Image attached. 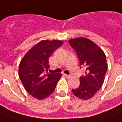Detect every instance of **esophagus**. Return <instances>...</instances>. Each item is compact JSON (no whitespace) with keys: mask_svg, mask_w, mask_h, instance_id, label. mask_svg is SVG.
Listing matches in <instances>:
<instances>
[{"mask_svg":"<svg viewBox=\"0 0 122 122\" xmlns=\"http://www.w3.org/2000/svg\"><path fill=\"white\" fill-rule=\"evenodd\" d=\"M65 76L67 77V79H69V78H71V75H65Z\"/></svg>","mask_w":122,"mask_h":122,"instance_id":"esophagus-1","label":"esophagus"}]
</instances>
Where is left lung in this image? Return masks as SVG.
Returning a JSON list of instances; mask_svg holds the SVG:
<instances>
[{
    "mask_svg": "<svg viewBox=\"0 0 122 122\" xmlns=\"http://www.w3.org/2000/svg\"><path fill=\"white\" fill-rule=\"evenodd\" d=\"M76 53L80 67L86 69L85 76L80 77V85L72 89L75 97L88 100L97 94L102 86L108 64L104 53L96 43L85 37H77L69 41Z\"/></svg>",
    "mask_w": 122,
    "mask_h": 122,
    "instance_id": "left-lung-1",
    "label": "left lung"
}]
</instances>
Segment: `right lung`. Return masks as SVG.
Wrapping results in <instances>:
<instances>
[{
  "label": "right lung",
  "mask_w": 122,
  "mask_h": 122,
  "mask_svg": "<svg viewBox=\"0 0 122 122\" xmlns=\"http://www.w3.org/2000/svg\"><path fill=\"white\" fill-rule=\"evenodd\" d=\"M63 42L42 40L32 47L19 65L20 79L25 91L37 100L49 97L55 91L62 74L48 73L49 58Z\"/></svg>",
  "instance_id": "obj_1"
}]
</instances>
